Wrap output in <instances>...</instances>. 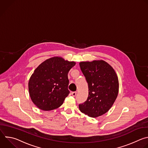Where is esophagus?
Here are the masks:
<instances>
[{"mask_svg": "<svg viewBox=\"0 0 148 148\" xmlns=\"http://www.w3.org/2000/svg\"><path fill=\"white\" fill-rule=\"evenodd\" d=\"M71 94L73 97H75L76 95H77V92L76 91H74V92H71Z\"/></svg>", "mask_w": 148, "mask_h": 148, "instance_id": "1", "label": "esophagus"}]
</instances>
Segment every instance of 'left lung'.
<instances>
[{
  "label": "left lung",
  "instance_id": "8db88e82",
  "mask_svg": "<svg viewBox=\"0 0 148 148\" xmlns=\"http://www.w3.org/2000/svg\"><path fill=\"white\" fill-rule=\"evenodd\" d=\"M79 67L88 83V96L79 104V109L90 117H98L108 112L117 97L118 77L113 68L103 60L81 62Z\"/></svg>",
  "mask_w": 148,
  "mask_h": 148
}]
</instances>
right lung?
Listing matches in <instances>:
<instances>
[{"instance_id":"add662e5","label":"right lung","mask_w":148,"mask_h":148,"mask_svg":"<svg viewBox=\"0 0 148 148\" xmlns=\"http://www.w3.org/2000/svg\"><path fill=\"white\" fill-rule=\"evenodd\" d=\"M75 65L74 61L54 57L40 64L29 82L33 102L41 110L50 111L60 107L69 95L68 73Z\"/></svg>"}]
</instances>
